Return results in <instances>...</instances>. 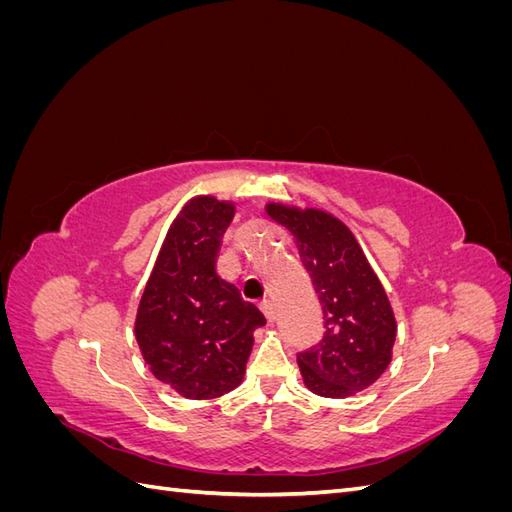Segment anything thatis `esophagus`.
Segmentation results:
<instances>
[{"label":"esophagus","instance_id":"esophagus-1","mask_svg":"<svg viewBox=\"0 0 512 512\" xmlns=\"http://www.w3.org/2000/svg\"><path fill=\"white\" fill-rule=\"evenodd\" d=\"M260 309H262V314L267 316L269 322H275L277 309H275V303H273V301H262V303H260Z\"/></svg>","mask_w":512,"mask_h":512}]
</instances>
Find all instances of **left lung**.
<instances>
[{
  "label": "left lung",
  "instance_id": "8db88e82",
  "mask_svg": "<svg viewBox=\"0 0 512 512\" xmlns=\"http://www.w3.org/2000/svg\"><path fill=\"white\" fill-rule=\"evenodd\" d=\"M297 241L322 305L320 344L297 354L305 386L344 399L374 384L391 363L397 324L389 297L350 228L320 209L267 205Z\"/></svg>",
  "mask_w": 512,
  "mask_h": 512
}]
</instances>
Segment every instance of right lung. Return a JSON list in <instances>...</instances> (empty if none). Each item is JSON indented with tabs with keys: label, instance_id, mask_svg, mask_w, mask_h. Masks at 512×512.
I'll return each instance as SVG.
<instances>
[{
	"label": "right lung",
	"instance_id": "1",
	"mask_svg": "<svg viewBox=\"0 0 512 512\" xmlns=\"http://www.w3.org/2000/svg\"><path fill=\"white\" fill-rule=\"evenodd\" d=\"M235 205L196 196L170 224L136 314V342L151 374L188 399L241 384L265 316L215 271Z\"/></svg>",
	"mask_w": 512,
	"mask_h": 512
}]
</instances>
